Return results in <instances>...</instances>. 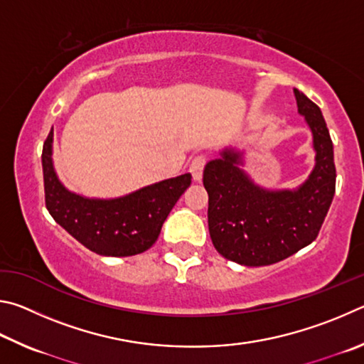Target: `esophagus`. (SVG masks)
<instances>
[{"mask_svg":"<svg viewBox=\"0 0 364 364\" xmlns=\"http://www.w3.org/2000/svg\"><path fill=\"white\" fill-rule=\"evenodd\" d=\"M205 164H206V156L205 155H198V156H195L192 159V163H190V172H192L195 181H201Z\"/></svg>","mask_w":364,"mask_h":364,"instance_id":"obj_1","label":"esophagus"}]
</instances>
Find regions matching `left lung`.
I'll use <instances>...</instances> for the list:
<instances>
[{
	"instance_id": "8db88e82",
	"label": "left lung",
	"mask_w": 364,
	"mask_h": 364,
	"mask_svg": "<svg viewBox=\"0 0 364 364\" xmlns=\"http://www.w3.org/2000/svg\"><path fill=\"white\" fill-rule=\"evenodd\" d=\"M314 134L315 168L296 190H267L240 168L243 153L225 149L205 166L208 225L219 254L246 267L277 264L314 241L336 193L333 140L320 107L294 89Z\"/></svg>"
}]
</instances>
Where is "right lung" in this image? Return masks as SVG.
Returning <instances> with one entry per match:
<instances>
[{"label":"right lung","instance_id":"right-lung-1","mask_svg":"<svg viewBox=\"0 0 364 364\" xmlns=\"http://www.w3.org/2000/svg\"><path fill=\"white\" fill-rule=\"evenodd\" d=\"M44 200L53 219L89 251L108 257L136 256L158 240L166 218L192 183L182 174L114 200L68 192L53 166V129L43 145Z\"/></svg>","mask_w":364,"mask_h":364}]
</instances>
